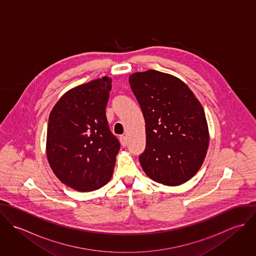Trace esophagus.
Returning <instances> with one entry per match:
<instances>
[{
	"mask_svg": "<svg viewBox=\"0 0 256 256\" xmlns=\"http://www.w3.org/2000/svg\"><path fill=\"white\" fill-rule=\"evenodd\" d=\"M120 143H121V145L123 146H127V138H126V136H120Z\"/></svg>",
	"mask_w": 256,
	"mask_h": 256,
	"instance_id": "1",
	"label": "esophagus"
}]
</instances>
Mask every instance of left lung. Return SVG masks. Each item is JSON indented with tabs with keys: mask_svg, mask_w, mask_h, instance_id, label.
Returning a JSON list of instances; mask_svg holds the SVG:
<instances>
[{
	"mask_svg": "<svg viewBox=\"0 0 256 256\" xmlns=\"http://www.w3.org/2000/svg\"><path fill=\"white\" fill-rule=\"evenodd\" d=\"M129 82L146 122V148L139 156L144 172L168 186L188 182L209 146L203 106L185 82L170 74L137 72Z\"/></svg>",
	"mask_w": 256,
	"mask_h": 256,
	"instance_id": "left-lung-1",
	"label": "left lung"
}]
</instances>
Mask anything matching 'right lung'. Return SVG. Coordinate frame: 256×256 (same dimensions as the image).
<instances>
[{
	"label": "right lung",
	"mask_w": 256,
	"mask_h": 256,
	"mask_svg": "<svg viewBox=\"0 0 256 256\" xmlns=\"http://www.w3.org/2000/svg\"><path fill=\"white\" fill-rule=\"evenodd\" d=\"M111 82L104 76L71 88L49 115L46 154L50 168L61 182L80 192L110 182L120 150L106 115Z\"/></svg>",
	"instance_id": "add662e5"
}]
</instances>
